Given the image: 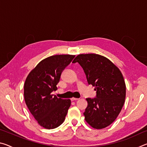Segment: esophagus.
<instances>
[{
	"label": "esophagus",
	"mask_w": 147,
	"mask_h": 147,
	"mask_svg": "<svg viewBox=\"0 0 147 147\" xmlns=\"http://www.w3.org/2000/svg\"><path fill=\"white\" fill-rule=\"evenodd\" d=\"M71 101H76V100H78V98H72L71 99Z\"/></svg>",
	"instance_id": "esophagus-1"
}]
</instances>
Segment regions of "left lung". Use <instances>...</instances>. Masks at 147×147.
Instances as JSON below:
<instances>
[{
    "label": "left lung",
    "mask_w": 147,
    "mask_h": 147,
    "mask_svg": "<svg viewBox=\"0 0 147 147\" xmlns=\"http://www.w3.org/2000/svg\"><path fill=\"white\" fill-rule=\"evenodd\" d=\"M76 62L96 93V97L86 98V121L94 128H106L115 120L124 105L126 85L123 74L109 59L98 54H79L73 63Z\"/></svg>",
    "instance_id": "obj_1"
}]
</instances>
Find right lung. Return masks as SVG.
Instances as JSON below:
<instances>
[{
	"instance_id": "1",
	"label": "right lung",
	"mask_w": 147,
	"mask_h": 147,
	"mask_svg": "<svg viewBox=\"0 0 147 147\" xmlns=\"http://www.w3.org/2000/svg\"><path fill=\"white\" fill-rule=\"evenodd\" d=\"M74 55H54L43 59L27 76L24 86V100L32 115L42 127L54 129L63 123L71 106L70 99L52 94L61 73Z\"/></svg>"
}]
</instances>
